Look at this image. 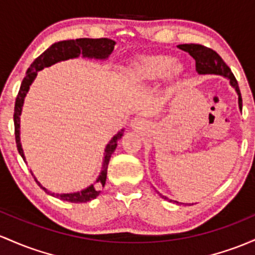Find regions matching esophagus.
<instances>
[{
    "label": "esophagus",
    "instance_id": "1",
    "mask_svg": "<svg viewBox=\"0 0 255 255\" xmlns=\"http://www.w3.org/2000/svg\"><path fill=\"white\" fill-rule=\"evenodd\" d=\"M142 125V120L139 119V117H135V119L132 120V122H130V126L134 128H140Z\"/></svg>",
    "mask_w": 255,
    "mask_h": 255
}]
</instances>
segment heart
I'll list each match as a JSON object with an SVG mask.
<instances>
[{
    "label": "heart",
    "mask_w": 255,
    "mask_h": 255,
    "mask_svg": "<svg viewBox=\"0 0 255 255\" xmlns=\"http://www.w3.org/2000/svg\"><path fill=\"white\" fill-rule=\"evenodd\" d=\"M174 59L168 55H146L136 59L129 69V76L136 82H149L162 78L169 71Z\"/></svg>",
    "instance_id": "1"
}]
</instances>
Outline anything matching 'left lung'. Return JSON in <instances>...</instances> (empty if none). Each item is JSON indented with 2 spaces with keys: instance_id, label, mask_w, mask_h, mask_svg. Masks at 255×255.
Segmentation results:
<instances>
[{
  "instance_id": "obj_1",
  "label": "left lung",
  "mask_w": 255,
  "mask_h": 255,
  "mask_svg": "<svg viewBox=\"0 0 255 255\" xmlns=\"http://www.w3.org/2000/svg\"><path fill=\"white\" fill-rule=\"evenodd\" d=\"M178 48L184 50V52H187L194 58L196 61V71H197L198 75H219V76L228 78L230 81V86L236 91L237 96H239V108L242 111V97L239 88V83H237L236 78H235L234 74L231 72L230 68L224 63V60L217 52H214L211 48H207L205 46L195 43L179 44ZM159 196L164 198V200H168L166 196L161 194H159Z\"/></svg>"
}]
</instances>
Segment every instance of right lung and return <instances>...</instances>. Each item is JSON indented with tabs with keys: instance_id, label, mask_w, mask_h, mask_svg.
<instances>
[{
	"instance_id": "obj_1",
	"label": "right lung",
	"mask_w": 255,
	"mask_h": 255,
	"mask_svg": "<svg viewBox=\"0 0 255 255\" xmlns=\"http://www.w3.org/2000/svg\"><path fill=\"white\" fill-rule=\"evenodd\" d=\"M116 42L110 40V38H77V40H66V41H59L53 43L48 49L44 50L40 57L36 58L33 63L27 69L26 76L24 77L23 82H21L20 89L16 96L15 99V106H14V132H15V142L16 147H18L19 155L23 157V159L26 162L25 158L23 146L20 142V115L21 110H23L24 100L26 97L27 92H29L30 86L35 81L37 72L43 70L44 68L54 65V64L60 63V61L75 59V58L82 57L88 58V59H97V60H106L110 54L113 53ZM123 132L125 129H121L117 134H115L109 144L106 145L104 158H103V166L102 170H100L99 175L94 181V184L87 186L86 189L81 190L77 192H69V194H55V192L48 191L44 186L41 185L40 181L36 179L33 173L31 174L35 178L36 183L40 185L44 191L48 195L54 196V197L59 198V200L68 201V202L72 203H83L88 202V201L94 200L98 195L100 194L102 187H104L106 181V174H108V164L110 161L111 155L114 151L116 150L117 141L122 138Z\"/></svg>"
}]
</instances>
